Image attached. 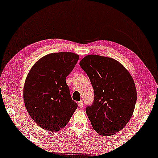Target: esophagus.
<instances>
[{
	"label": "esophagus",
	"mask_w": 158,
	"mask_h": 158,
	"mask_svg": "<svg viewBox=\"0 0 158 158\" xmlns=\"http://www.w3.org/2000/svg\"><path fill=\"white\" fill-rule=\"evenodd\" d=\"M84 103H83V101H79V102H78V105H79V107L80 108V109H81V108H83L84 106Z\"/></svg>",
	"instance_id": "34e87169"
}]
</instances>
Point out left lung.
Listing matches in <instances>:
<instances>
[{"label":"left lung","instance_id":"obj_1","mask_svg":"<svg viewBox=\"0 0 158 158\" xmlns=\"http://www.w3.org/2000/svg\"><path fill=\"white\" fill-rule=\"evenodd\" d=\"M93 86L94 102L86 111L94 131L112 135L123 128L137 100L135 83L121 63L110 57L87 55L79 62Z\"/></svg>","mask_w":158,"mask_h":158}]
</instances>
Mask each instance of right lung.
Here are the masks:
<instances>
[{"instance_id":"1","label":"right lung","mask_w":158,"mask_h":158,"mask_svg":"<svg viewBox=\"0 0 158 158\" xmlns=\"http://www.w3.org/2000/svg\"><path fill=\"white\" fill-rule=\"evenodd\" d=\"M79 57L67 52L49 54L37 61L28 73L23 89L25 107L33 121L44 130L56 132L64 128L77 109L66 77Z\"/></svg>"}]
</instances>
